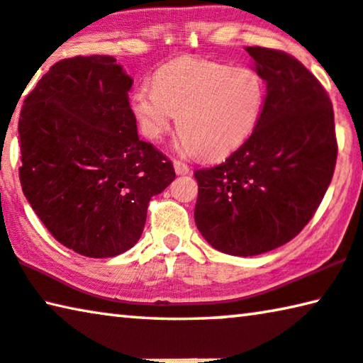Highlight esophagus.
Returning a JSON list of instances; mask_svg holds the SVG:
<instances>
[{"label": "esophagus", "instance_id": "obj_1", "mask_svg": "<svg viewBox=\"0 0 363 363\" xmlns=\"http://www.w3.org/2000/svg\"><path fill=\"white\" fill-rule=\"evenodd\" d=\"M174 167H175V172L178 175L189 174V167L185 162H182V160H174Z\"/></svg>", "mask_w": 363, "mask_h": 363}]
</instances>
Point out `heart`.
<instances>
[{
	"label": "heart",
	"instance_id": "obj_1",
	"mask_svg": "<svg viewBox=\"0 0 363 363\" xmlns=\"http://www.w3.org/2000/svg\"><path fill=\"white\" fill-rule=\"evenodd\" d=\"M264 97L263 77L250 66L178 58L155 71L152 86L136 89L131 107L149 141H160L178 116L182 152L220 159L253 135Z\"/></svg>",
	"mask_w": 363,
	"mask_h": 363
}]
</instances>
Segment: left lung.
Wrapping results in <instances>:
<instances>
[{"instance_id": "8db88e82", "label": "left lung", "mask_w": 363, "mask_h": 363, "mask_svg": "<svg viewBox=\"0 0 363 363\" xmlns=\"http://www.w3.org/2000/svg\"><path fill=\"white\" fill-rule=\"evenodd\" d=\"M266 81L253 135L224 162L194 170V222L222 253L255 256L291 242L315 216L337 159L321 82L282 50L245 47Z\"/></svg>"}]
</instances>
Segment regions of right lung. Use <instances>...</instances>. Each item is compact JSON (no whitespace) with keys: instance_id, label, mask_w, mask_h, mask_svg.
Here are the masks:
<instances>
[{"instance_id":"add662e5","label":"right lung","mask_w":363,"mask_h":363,"mask_svg":"<svg viewBox=\"0 0 363 363\" xmlns=\"http://www.w3.org/2000/svg\"><path fill=\"white\" fill-rule=\"evenodd\" d=\"M113 57L55 63L19 116L22 191L61 245L89 258L125 253L141 237L149 201L175 178L174 164L138 138Z\"/></svg>"}]
</instances>
